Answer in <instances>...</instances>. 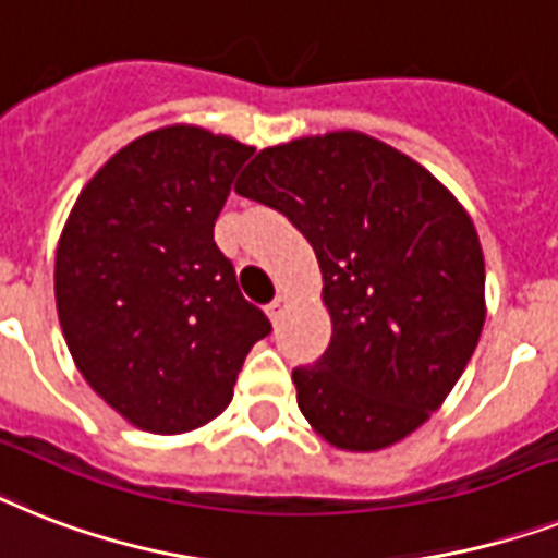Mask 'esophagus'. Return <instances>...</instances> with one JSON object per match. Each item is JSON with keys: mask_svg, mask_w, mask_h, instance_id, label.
Segmentation results:
<instances>
[{"mask_svg": "<svg viewBox=\"0 0 558 558\" xmlns=\"http://www.w3.org/2000/svg\"><path fill=\"white\" fill-rule=\"evenodd\" d=\"M283 310H287V294H278V298H275V301L266 306V315H269L271 320H278L280 312H283Z\"/></svg>", "mask_w": 558, "mask_h": 558, "instance_id": "1", "label": "esophagus"}]
</instances>
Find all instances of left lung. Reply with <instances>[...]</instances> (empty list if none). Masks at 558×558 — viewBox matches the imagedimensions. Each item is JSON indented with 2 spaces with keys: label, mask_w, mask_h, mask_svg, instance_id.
Masks as SVG:
<instances>
[{
  "label": "left lung",
  "mask_w": 558,
  "mask_h": 558,
  "mask_svg": "<svg viewBox=\"0 0 558 558\" xmlns=\"http://www.w3.org/2000/svg\"><path fill=\"white\" fill-rule=\"evenodd\" d=\"M238 194L275 208L324 271L332 341L294 366L303 418L355 452L438 410L484 326V255L461 203L407 154L357 131L264 148Z\"/></svg>",
  "instance_id": "left-lung-1"
}]
</instances>
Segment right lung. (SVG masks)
<instances>
[{
    "label": "right lung",
    "instance_id": "1",
    "mask_svg": "<svg viewBox=\"0 0 558 558\" xmlns=\"http://www.w3.org/2000/svg\"><path fill=\"white\" fill-rule=\"evenodd\" d=\"M252 148L194 125L134 140L76 197L57 248L59 326L134 427L177 436L229 407L271 324L238 289L215 220Z\"/></svg>",
    "mask_w": 558,
    "mask_h": 558
}]
</instances>
